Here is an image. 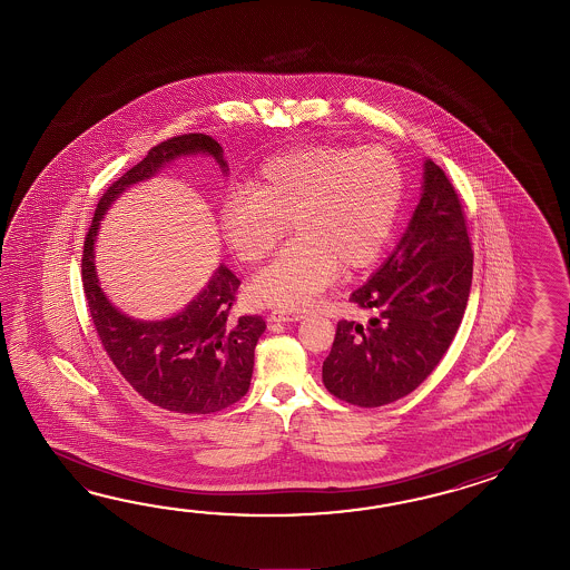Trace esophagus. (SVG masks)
<instances>
[{
    "instance_id": "1",
    "label": "esophagus",
    "mask_w": 570,
    "mask_h": 570,
    "mask_svg": "<svg viewBox=\"0 0 570 570\" xmlns=\"http://www.w3.org/2000/svg\"><path fill=\"white\" fill-rule=\"evenodd\" d=\"M303 320L302 312H285V309H275L271 312V322H299Z\"/></svg>"
}]
</instances>
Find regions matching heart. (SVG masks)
<instances>
[{"instance_id":"obj_1","label":"heart","mask_w":570,"mask_h":570,"mask_svg":"<svg viewBox=\"0 0 570 570\" xmlns=\"http://www.w3.org/2000/svg\"><path fill=\"white\" fill-rule=\"evenodd\" d=\"M405 179L383 146L309 145L268 158L248 194L232 195L219 226L232 253L258 263L295 232L250 281L256 302L302 309L340 268L371 267L395 226Z\"/></svg>"}]
</instances>
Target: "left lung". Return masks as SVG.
<instances>
[{"label": "left lung", "instance_id": "1", "mask_svg": "<svg viewBox=\"0 0 570 570\" xmlns=\"http://www.w3.org/2000/svg\"><path fill=\"white\" fill-rule=\"evenodd\" d=\"M473 250L459 195L434 160H424L422 197L400 243L351 302L368 324L342 320L322 381L332 395L379 407L420 387L449 351L466 309Z\"/></svg>", "mask_w": 570, "mask_h": 570}]
</instances>
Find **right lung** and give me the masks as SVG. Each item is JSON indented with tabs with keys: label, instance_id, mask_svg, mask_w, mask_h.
I'll return each instance as SVG.
<instances>
[{
	"label": "right lung",
	"instance_id": "1",
	"mask_svg": "<svg viewBox=\"0 0 570 570\" xmlns=\"http://www.w3.org/2000/svg\"><path fill=\"white\" fill-rule=\"evenodd\" d=\"M195 155L214 158L228 175L222 146L206 134H183L150 148L101 195L81 258L89 314L111 363L146 401L177 413L219 412L243 400L250 387L256 342L267 326L258 315H232L240 281L224 263L181 312L160 320L124 314L99 285L96 243L101 219L124 191L157 177L177 158Z\"/></svg>",
	"mask_w": 570,
	"mask_h": 570
}]
</instances>
